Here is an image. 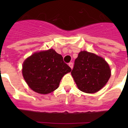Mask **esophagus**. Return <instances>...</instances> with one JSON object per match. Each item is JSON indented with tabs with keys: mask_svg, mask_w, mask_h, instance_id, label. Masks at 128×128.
<instances>
[{
	"mask_svg": "<svg viewBox=\"0 0 128 128\" xmlns=\"http://www.w3.org/2000/svg\"><path fill=\"white\" fill-rule=\"evenodd\" d=\"M69 67H70V68L72 69V68H73V66H74L73 63H72V62H69Z\"/></svg>",
	"mask_w": 128,
	"mask_h": 128,
	"instance_id": "obj_1",
	"label": "esophagus"
}]
</instances>
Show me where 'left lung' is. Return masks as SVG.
<instances>
[{
  "label": "left lung",
  "mask_w": 128,
  "mask_h": 128,
  "mask_svg": "<svg viewBox=\"0 0 128 128\" xmlns=\"http://www.w3.org/2000/svg\"><path fill=\"white\" fill-rule=\"evenodd\" d=\"M71 74L80 91L94 94L105 86L110 78L111 70L104 58L82 51L75 60Z\"/></svg>",
  "instance_id": "1"
}]
</instances>
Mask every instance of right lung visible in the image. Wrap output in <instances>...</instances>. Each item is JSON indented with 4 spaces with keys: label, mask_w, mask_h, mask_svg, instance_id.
Segmentation results:
<instances>
[{
    "label": "right lung",
    "mask_w": 128,
    "mask_h": 128,
    "mask_svg": "<svg viewBox=\"0 0 128 128\" xmlns=\"http://www.w3.org/2000/svg\"><path fill=\"white\" fill-rule=\"evenodd\" d=\"M22 74L29 87L40 94L58 88L63 76L71 71L62 56L53 49L35 52L24 60Z\"/></svg>",
    "instance_id": "add662e5"
}]
</instances>
